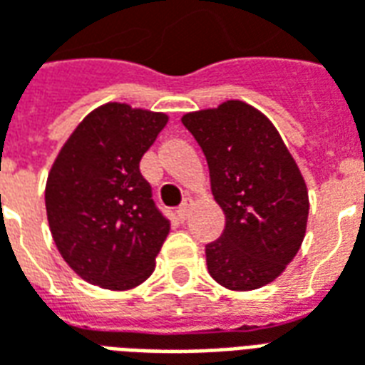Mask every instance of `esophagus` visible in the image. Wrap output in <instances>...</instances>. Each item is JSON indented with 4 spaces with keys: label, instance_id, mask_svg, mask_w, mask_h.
Wrapping results in <instances>:
<instances>
[{
    "label": "esophagus",
    "instance_id": "obj_1",
    "mask_svg": "<svg viewBox=\"0 0 365 365\" xmlns=\"http://www.w3.org/2000/svg\"><path fill=\"white\" fill-rule=\"evenodd\" d=\"M191 207H193V201H191V199H183L182 205L178 207V219H182V221H185V219L190 217Z\"/></svg>",
    "mask_w": 365,
    "mask_h": 365
}]
</instances>
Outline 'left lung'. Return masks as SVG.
Listing matches in <instances>:
<instances>
[{
	"instance_id": "8db88e82",
	"label": "left lung",
	"mask_w": 365,
	"mask_h": 365,
	"mask_svg": "<svg viewBox=\"0 0 365 365\" xmlns=\"http://www.w3.org/2000/svg\"><path fill=\"white\" fill-rule=\"evenodd\" d=\"M182 123L205 154L225 230L205 246L207 269L232 291L258 289L282 275L301 248L309 193L272 120L230 99L185 113Z\"/></svg>"
}]
</instances>
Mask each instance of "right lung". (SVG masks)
I'll use <instances>...</instances> for the list:
<instances>
[{
  "label": "right lung",
  "mask_w": 365,
  "mask_h": 365,
  "mask_svg": "<svg viewBox=\"0 0 365 365\" xmlns=\"http://www.w3.org/2000/svg\"><path fill=\"white\" fill-rule=\"evenodd\" d=\"M166 123V113L105 103L76 127L52 164L44 191L52 238L91 285L133 289L154 272L170 221L138 164Z\"/></svg>",
  "instance_id": "add662e5"
}]
</instances>
